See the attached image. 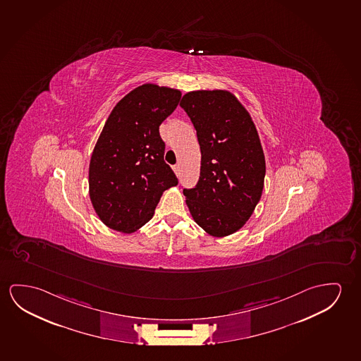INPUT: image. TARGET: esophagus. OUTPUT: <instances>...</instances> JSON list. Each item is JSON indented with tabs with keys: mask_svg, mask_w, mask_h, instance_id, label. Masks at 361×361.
<instances>
[{
	"mask_svg": "<svg viewBox=\"0 0 361 361\" xmlns=\"http://www.w3.org/2000/svg\"><path fill=\"white\" fill-rule=\"evenodd\" d=\"M173 171L176 173V176H180V171H181V170H180V165H175V166H173Z\"/></svg>",
	"mask_w": 361,
	"mask_h": 361,
	"instance_id": "esophagus-1",
	"label": "esophagus"
}]
</instances>
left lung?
Returning <instances> with one entry per match:
<instances>
[{
	"instance_id": "left-lung-1",
	"label": "left lung",
	"mask_w": 361,
	"mask_h": 361,
	"mask_svg": "<svg viewBox=\"0 0 361 361\" xmlns=\"http://www.w3.org/2000/svg\"><path fill=\"white\" fill-rule=\"evenodd\" d=\"M194 123L201 150L200 178L183 189L195 222L224 238L236 233L260 201L265 156L254 122L235 94L199 90L180 102Z\"/></svg>"
}]
</instances>
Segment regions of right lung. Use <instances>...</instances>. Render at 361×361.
<instances>
[{"label": "right lung", "mask_w": 361, "mask_h": 361, "mask_svg": "<svg viewBox=\"0 0 361 361\" xmlns=\"http://www.w3.org/2000/svg\"><path fill=\"white\" fill-rule=\"evenodd\" d=\"M181 91L145 83L117 102L94 145L90 199L106 226L133 233L154 216L162 192L178 185L164 161L159 126L178 107Z\"/></svg>", "instance_id": "right-lung-1"}]
</instances>
